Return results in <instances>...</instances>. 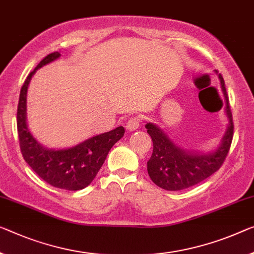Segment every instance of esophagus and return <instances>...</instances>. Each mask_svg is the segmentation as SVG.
I'll list each match as a JSON object with an SVG mask.
<instances>
[{"label":"esophagus","mask_w":254,"mask_h":254,"mask_svg":"<svg viewBox=\"0 0 254 254\" xmlns=\"http://www.w3.org/2000/svg\"><path fill=\"white\" fill-rule=\"evenodd\" d=\"M139 124H140V118H139V117H131V118L128 120V123L126 125L127 130L128 131L136 130L139 127Z\"/></svg>","instance_id":"obj_1"}]
</instances>
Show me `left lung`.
Wrapping results in <instances>:
<instances>
[{"label": "left lung", "instance_id": "1", "mask_svg": "<svg viewBox=\"0 0 254 254\" xmlns=\"http://www.w3.org/2000/svg\"><path fill=\"white\" fill-rule=\"evenodd\" d=\"M214 72L218 75L217 70ZM220 88L225 100L228 124L224 135L212 151L183 149L169 135L153 123L145 128L153 142V153L147 161V173L155 185L166 190H182L198 184L219 169L227 155L233 139L234 125L224 78L219 73Z\"/></svg>", "mask_w": 254, "mask_h": 254}]
</instances>
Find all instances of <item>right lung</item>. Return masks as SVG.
<instances>
[{
    "mask_svg": "<svg viewBox=\"0 0 254 254\" xmlns=\"http://www.w3.org/2000/svg\"><path fill=\"white\" fill-rule=\"evenodd\" d=\"M59 52L46 56L23 83L17 111V127L22 157L43 181L57 189L79 190L88 186L99 173L111 147L125 135L123 126L88 137L73 146L53 149L44 146L33 135L27 122V92L38 69L56 61Z\"/></svg>",
    "mask_w": 254,
    "mask_h": 254,
    "instance_id": "right-lung-1",
    "label": "right lung"
}]
</instances>
